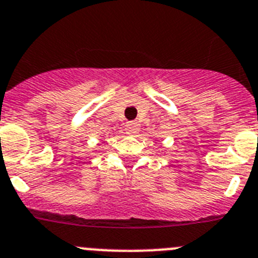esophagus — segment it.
Returning a JSON list of instances; mask_svg holds the SVG:
<instances>
[{
	"instance_id": "1",
	"label": "esophagus",
	"mask_w": 258,
	"mask_h": 258,
	"mask_svg": "<svg viewBox=\"0 0 258 258\" xmlns=\"http://www.w3.org/2000/svg\"><path fill=\"white\" fill-rule=\"evenodd\" d=\"M139 126L141 125H139L138 121H127L125 129H126L127 134H136L139 131Z\"/></svg>"
}]
</instances>
